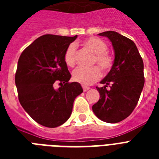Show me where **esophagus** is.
<instances>
[{"label": "esophagus", "mask_w": 159, "mask_h": 159, "mask_svg": "<svg viewBox=\"0 0 159 159\" xmlns=\"http://www.w3.org/2000/svg\"><path fill=\"white\" fill-rule=\"evenodd\" d=\"M82 89H83L84 92H87V91H88L90 89V87H87V86H82Z\"/></svg>", "instance_id": "esophagus-1"}]
</instances>
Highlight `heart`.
Instances as JSON below:
<instances>
[{"label": "heart", "instance_id": "obj_1", "mask_svg": "<svg viewBox=\"0 0 159 159\" xmlns=\"http://www.w3.org/2000/svg\"><path fill=\"white\" fill-rule=\"evenodd\" d=\"M82 45L93 53L92 64H97L104 72H108L113 67L114 60L107 51L108 46L104 40L97 37H91L82 42ZM64 62L68 67H73L76 62V46L72 43L67 48L64 53ZM99 68V69H100ZM97 66L89 68L77 67L72 72V78L75 82L82 85H91L102 77V72Z\"/></svg>", "mask_w": 159, "mask_h": 159}]
</instances>
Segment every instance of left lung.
Segmentation results:
<instances>
[{"instance_id": "obj_1", "label": "left lung", "mask_w": 159, "mask_h": 159, "mask_svg": "<svg viewBox=\"0 0 159 159\" xmlns=\"http://www.w3.org/2000/svg\"><path fill=\"white\" fill-rule=\"evenodd\" d=\"M99 35L111 41L115 60L111 71L101 82L104 87H97L100 99L92 106V111L102 121L118 123L132 113L139 100L144 85L143 62L135 43L125 36L115 31Z\"/></svg>"}]
</instances>
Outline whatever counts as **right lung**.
Segmentation results:
<instances>
[{"mask_svg":"<svg viewBox=\"0 0 159 159\" xmlns=\"http://www.w3.org/2000/svg\"><path fill=\"white\" fill-rule=\"evenodd\" d=\"M44 34L34 41L20 56L16 72L19 102L34 120L48 128L68 120L75 98L83 92L64 62L67 48L77 39ZM61 87L55 89L54 84Z\"/></svg>","mask_w":159,"mask_h":159,"instance_id":"obj_1","label":"right lung"}]
</instances>
